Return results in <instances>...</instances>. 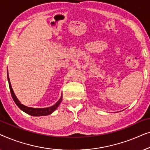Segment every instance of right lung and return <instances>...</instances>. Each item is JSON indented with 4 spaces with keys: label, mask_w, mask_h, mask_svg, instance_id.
I'll list each match as a JSON object with an SVG mask.
<instances>
[{
    "label": "right lung",
    "mask_w": 150,
    "mask_h": 150,
    "mask_svg": "<svg viewBox=\"0 0 150 150\" xmlns=\"http://www.w3.org/2000/svg\"><path fill=\"white\" fill-rule=\"evenodd\" d=\"M8 69H7V80L8 82H9V89L10 91H11V94L12 96V98H13V101L15 102V103L16 104L18 107L20 108V109H21L22 111H24L26 113H27L28 115H30L31 116H46V115H50L51 113H52L55 110L57 109V107L59 106V104L62 101V95H61L60 99H59L58 101L57 102V103L54 104V105L50 106V107H47V108H32V107H28V106H24V104H22L20 103V102L19 101V100L18 99L17 97H16L15 93H14L13 90L11 87V83H10L9 81V78L8 76Z\"/></svg>",
    "instance_id": "1"
}]
</instances>
